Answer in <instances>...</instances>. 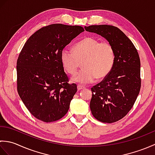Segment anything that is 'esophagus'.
<instances>
[{"label":"esophagus","mask_w":155,"mask_h":155,"mask_svg":"<svg viewBox=\"0 0 155 155\" xmlns=\"http://www.w3.org/2000/svg\"><path fill=\"white\" fill-rule=\"evenodd\" d=\"M84 88H85L84 86H83V85H81V84H78V86H77L78 91H81L82 89H84Z\"/></svg>","instance_id":"34e87169"}]
</instances>
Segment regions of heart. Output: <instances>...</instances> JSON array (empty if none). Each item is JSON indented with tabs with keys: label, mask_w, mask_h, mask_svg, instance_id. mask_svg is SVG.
<instances>
[{
	"label": "heart",
	"mask_w": 155,
	"mask_h": 155,
	"mask_svg": "<svg viewBox=\"0 0 155 155\" xmlns=\"http://www.w3.org/2000/svg\"><path fill=\"white\" fill-rule=\"evenodd\" d=\"M64 70L71 75L77 73L81 63L83 69L73 78L81 84L102 80L110 73L115 62V51L110 42H101L92 37L84 38L73 47V51L64 48L61 53Z\"/></svg>",
	"instance_id": "obj_1"
}]
</instances>
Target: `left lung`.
Returning <instances> with one entry per match:
<instances>
[{
  "instance_id": "8db88e82",
  "label": "left lung",
  "mask_w": 155,
  "mask_h": 155,
  "mask_svg": "<svg viewBox=\"0 0 155 155\" xmlns=\"http://www.w3.org/2000/svg\"><path fill=\"white\" fill-rule=\"evenodd\" d=\"M113 45L115 62L113 70L101 83L91 88L90 108L93 117L103 123L120 120L130 110L139 94L140 61L133 43L123 31L112 25L84 27Z\"/></svg>"
}]
</instances>
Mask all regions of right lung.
Here are the masks:
<instances>
[{
  "label": "right lung",
  "mask_w": 155,
  "mask_h": 155,
  "mask_svg": "<svg viewBox=\"0 0 155 155\" xmlns=\"http://www.w3.org/2000/svg\"><path fill=\"white\" fill-rule=\"evenodd\" d=\"M84 31L80 26L52 24L32 35L16 62L17 91L29 112L46 123L67 114L77 91L61 61V53L72 39Z\"/></svg>",
  "instance_id": "1"
}]
</instances>
